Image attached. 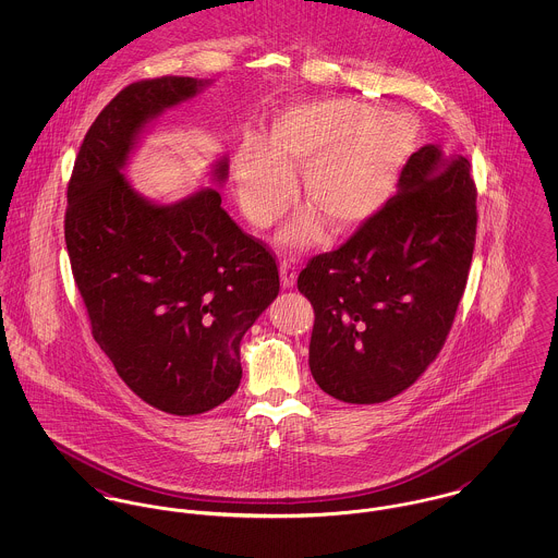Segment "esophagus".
I'll return each mask as SVG.
<instances>
[{"instance_id":"1","label":"esophagus","mask_w":558,"mask_h":558,"mask_svg":"<svg viewBox=\"0 0 558 558\" xmlns=\"http://www.w3.org/2000/svg\"><path fill=\"white\" fill-rule=\"evenodd\" d=\"M279 272H281V286L286 290L294 288L296 283V259L294 257H283L279 264Z\"/></svg>"}]
</instances>
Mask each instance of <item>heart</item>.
<instances>
[{
	"mask_svg": "<svg viewBox=\"0 0 558 558\" xmlns=\"http://www.w3.org/2000/svg\"><path fill=\"white\" fill-rule=\"evenodd\" d=\"M416 146L408 116L356 100H314L288 109L272 126V144L248 133L234 173L246 217L270 226L294 197V171L303 169V197L312 204L283 230L288 244L322 239L324 221L352 232L393 197Z\"/></svg>",
	"mask_w": 558,
	"mask_h": 558,
	"instance_id": "b5f03b06",
	"label": "heart"
}]
</instances>
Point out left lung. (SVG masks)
I'll return each instance as SVG.
<instances>
[{
  "label": "left lung",
  "mask_w": 558,
  "mask_h": 558,
  "mask_svg": "<svg viewBox=\"0 0 558 558\" xmlns=\"http://www.w3.org/2000/svg\"><path fill=\"white\" fill-rule=\"evenodd\" d=\"M475 234L471 162L427 144L374 219L310 259L299 290L316 314L310 369L324 393L380 403L416 383L451 330Z\"/></svg>",
  "instance_id": "8db88e82"
}]
</instances>
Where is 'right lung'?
<instances>
[{
  "instance_id": "right-lung-1",
  "label": "right lung",
  "mask_w": 558,
  "mask_h": 558,
  "mask_svg": "<svg viewBox=\"0 0 558 558\" xmlns=\"http://www.w3.org/2000/svg\"><path fill=\"white\" fill-rule=\"evenodd\" d=\"M210 81L160 77L124 87L89 126L69 182L66 248L92 335L146 403L189 416L232 398L240 341L277 299L279 270L204 186L159 204L124 175L146 126ZM228 157L213 180L228 178Z\"/></svg>"
}]
</instances>
